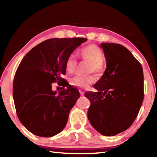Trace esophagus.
Here are the masks:
<instances>
[{"label":"esophagus","instance_id":"obj_1","mask_svg":"<svg viewBox=\"0 0 157 157\" xmlns=\"http://www.w3.org/2000/svg\"><path fill=\"white\" fill-rule=\"evenodd\" d=\"M79 93H80V95L81 96H84V92H83L82 90H79Z\"/></svg>","mask_w":157,"mask_h":157}]
</instances>
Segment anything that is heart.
<instances>
[{"instance_id": "b5f03b06", "label": "heart", "mask_w": 157, "mask_h": 157, "mask_svg": "<svg viewBox=\"0 0 157 157\" xmlns=\"http://www.w3.org/2000/svg\"><path fill=\"white\" fill-rule=\"evenodd\" d=\"M78 56L84 61L88 62V73L94 72L96 75L101 76L105 71V66L102 60L104 54L102 50L96 44H90L83 47L78 52ZM77 66V61L73 55H69L65 61V69L67 72L72 73ZM96 78L92 75L88 76L75 75L70 79V84L77 87L86 88L93 84Z\"/></svg>"}]
</instances>
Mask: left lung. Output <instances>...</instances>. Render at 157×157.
I'll return each instance as SVG.
<instances>
[{"label":"left lung","instance_id":"left-lung-1","mask_svg":"<svg viewBox=\"0 0 157 157\" xmlns=\"http://www.w3.org/2000/svg\"><path fill=\"white\" fill-rule=\"evenodd\" d=\"M106 68L86 92L90 101L88 118L96 131L115 136L128 129L137 117L144 99V75L140 63L128 49L115 43H102Z\"/></svg>","mask_w":157,"mask_h":157}]
</instances>
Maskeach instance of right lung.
Returning <instances> with one entry per match:
<instances>
[{
    "label": "right lung",
    "mask_w": 157,
    "mask_h": 157,
    "mask_svg": "<svg viewBox=\"0 0 157 157\" xmlns=\"http://www.w3.org/2000/svg\"><path fill=\"white\" fill-rule=\"evenodd\" d=\"M86 41L85 38L46 40L29 51L20 63L13 96L19 121L33 134L52 137L65 127L80 94L61 75L66 73V59ZM56 81L63 87L58 93L52 90V83Z\"/></svg>",
    "instance_id": "obj_1"
}]
</instances>
